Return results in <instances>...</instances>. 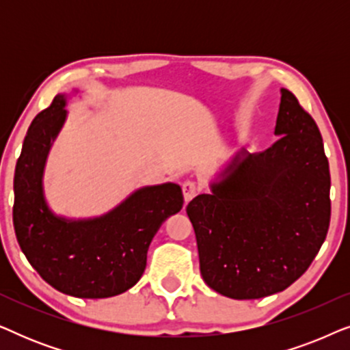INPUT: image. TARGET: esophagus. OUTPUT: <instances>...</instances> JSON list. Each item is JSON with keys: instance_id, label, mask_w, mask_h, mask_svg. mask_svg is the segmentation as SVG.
I'll return each mask as SVG.
<instances>
[{"instance_id": "1", "label": "esophagus", "mask_w": 350, "mask_h": 350, "mask_svg": "<svg viewBox=\"0 0 350 350\" xmlns=\"http://www.w3.org/2000/svg\"><path fill=\"white\" fill-rule=\"evenodd\" d=\"M181 189H183L185 202H189V200L198 194V186H196L194 181H185L183 186H181Z\"/></svg>"}]
</instances>
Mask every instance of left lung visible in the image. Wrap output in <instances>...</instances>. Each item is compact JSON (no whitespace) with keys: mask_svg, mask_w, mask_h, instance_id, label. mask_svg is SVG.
<instances>
[{"mask_svg":"<svg viewBox=\"0 0 350 350\" xmlns=\"http://www.w3.org/2000/svg\"><path fill=\"white\" fill-rule=\"evenodd\" d=\"M266 151L234 152L210 193L186 207L198 241L200 274L217 293L258 299L298 280L329 226V169L322 135L290 90L280 89Z\"/></svg>","mask_w":350,"mask_h":350,"instance_id":"obj_1","label":"left lung"}]
</instances>
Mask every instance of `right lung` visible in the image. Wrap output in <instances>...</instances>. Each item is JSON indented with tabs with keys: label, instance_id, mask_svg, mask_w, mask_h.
I'll return each instance as SVG.
<instances>
[{
	"label": "right lung",
	"instance_id": "1",
	"mask_svg": "<svg viewBox=\"0 0 350 350\" xmlns=\"http://www.w3.org/2000/svg\"><path fill=\"white\" fill-rule=\"evenodd\" d=\"M71 94H59L33 119L14 174V229L23 255L38 274L76 298H109L140 280L146 253L161 224L183 207L180 185L143 186L121 204L90 218H66L49 207L44 167L68 116Z\"/></svg>",
	"mask_w": 350,
	"mask_h": 350
}]
</instances>
